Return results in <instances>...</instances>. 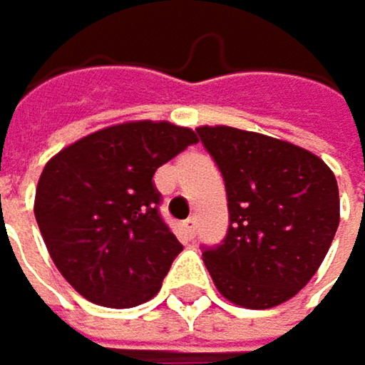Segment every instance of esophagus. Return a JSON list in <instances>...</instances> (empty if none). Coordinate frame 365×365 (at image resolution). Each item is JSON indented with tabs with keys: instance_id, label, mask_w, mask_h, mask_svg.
Here are the masks:
<instances>
[{
	"instance_id": "obj_1",
	"label": "esophagus",
	"mask_w": 365,
	"mask_h": 365,
	"mask_svg": "<svg viewBox=\"0 0 365 365\" xmlns=\"http://www.w3.org/2000/svg\"><path fill=\"white\" fill-rule=\"evenodd\" d=\"M185 230H187L189 236H195V234H197V219H193V217L187 219V221H185Z\"/></svg>"
}]
</instances>
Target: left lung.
<instances>
[{
	"label": "left lung",
	"instance_id": "obj_1",
	"mask_svg": "<svg viewBox=\"0 0 365 365\" xmlns=\"http://www.w3.org/2000/svg\"><path fill=\"white\" fill-rule=\"evenodd\" d=\"M219 165L227 236L204 247L219 293L242 308L291 299L319 270L340 223L334 172L310 150L236 127H197Z\"/></svg>",
	"mask_w": 365,
	"mask_h": 365
}]
</instances>
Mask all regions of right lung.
Instances as JSON below:
<instances>
[{
  "label": "right lung",
  "mask_w": 365,
  "mask_h": 365,
  "mask_svg": "<svg viewBox=\"0 0 365 365\" xmlns=\"http://www.w3.org/2000/svg\"><path fill=\"white\" fill-rule=\"evenodd\" d=\"M168 120L99 129L59 150L36 189V221L63 278L93 304L133 308L161 289L182 245L159 215L157 168L195 144Z\"/></svg>",
  "instance_id": "right-lung-1"
}]
</instances>
